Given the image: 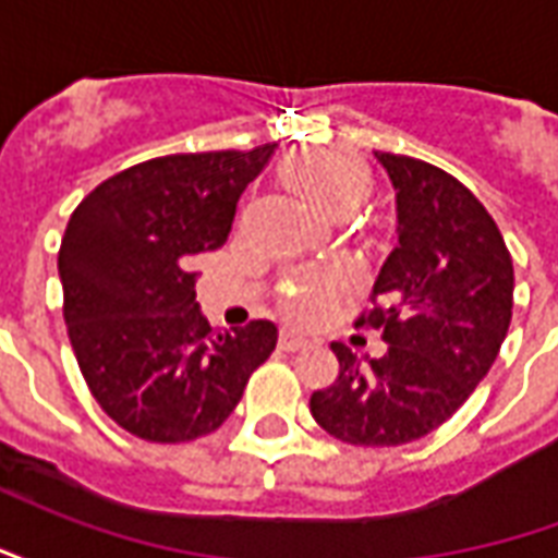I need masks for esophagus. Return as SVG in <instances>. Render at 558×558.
Returning a JSON list of instances; mask_svg holds the SVG:
<instances>
[{
	"mask_svg": "<svg viewBox=\"0 0 558 558\" xmlns=\"http://www.w3.org/2000/svg\"><path fill=\"white\" fill-rule=\"evenodd\" d=\"M278 347H280V350H287V352L304 350V347H307V338H304V335H299V331H290V328H283V331H280Z\"/></svg>",
	"mask_w": 558,
	"mask_h": 558,
	"instance_id": "esophagus-1",
	"label": "esophagus"
}]
</instances>
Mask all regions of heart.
I'll return each instance as SVG.
<instances>
[{
  "instance_id": "heart-1",
  "label": "heart",
  "mask_w": 558,
  "mask_h": 558,
  "mask_svg": "<svg viewBox=\"0 0 558 558\" xmlns=\"http://www.w3.org/2000/svg\"><path fill=\"white\" fill-rule=\"evenodd\" d=\"M290 184L331 218H347L371 194V172L362 160L343 151H311L287 163ZM338 278L307 275L295 280L287 295V307L295 319H314L331 304Z\"/></svg>"
}]
</instances>
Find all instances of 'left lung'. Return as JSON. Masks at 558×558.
<instances>
[{
	"instance_id": "1",
	"label": "left lung",
	"mask_w": 558,
	"mask_h": 558,
	"mask_svg": "<svg viewBox=\"0 0 558 558\" xmlns=\"http://www.w3.org/2000/svg\"><path fill=\"white\" fill-rule=\"evenodd\" d=\"M398 206V247L355 326L383 331L367 359L331 343L340 374L311 415L335 439L367 448L415 442L451 418L499 355L514 307V266L475 194L433 163L376 151Z\"/></svg>"
}]
</instances>
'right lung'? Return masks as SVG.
Here are the masks:
<instances>
[{"label":"right lung","mask_w":558,"mask_h":558,"mask_svg":"<svg viewBox=\"0 0 558 558\" xmlns=\"http://www.w3.org/2000/svg\"><path fill=\"white\" fill-rule=\"evenodd\" d=\"M275 148L143 160L98 184L68 220V338L98 407L146 442L218 430L275 352V323L218 331L194 290V256L227 242L239 196Z\"/></svg>","instance_id":"add662e5"}]
</instances>
